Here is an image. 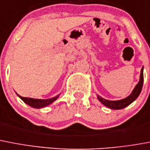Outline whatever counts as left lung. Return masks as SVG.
<instances>
[{"mask_svg": "<svg viewBox=\"0 0 150 150\" xmlns=\"http://www.w3.org/2000/svg\"><path fill=\"white\" fill-rule=\"evenodd\" d=\"M142 84H143V67L141 69V74H140V78L139 81L138 83L135 88L133 89L132 92L129 96L127 98L122 99V100H109L107 99L101 98L100 96L98 95V99L99 100L100 102H101L106 107L109 108L111 109H115V110H119V109H122L124 108L127 107L128 105L133 102L134 100H136V98L139 97L140 92L142 91Z\"/></svg>", "mask_w": 150, "mask_h": 150, "instance_id": "obj_1", "label": "left lung"}]
</instances>
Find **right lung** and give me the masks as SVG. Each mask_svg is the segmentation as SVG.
<instances>
[{"label": "right lung", "mask_w": 150, "mask_h": 150, "mask_svg": "<svg viewBox=\"0 0 150 150\" xmlns=\"http://www.w3.org/2000/svg\"><path fill=\"white\" fill-rule=\"evenodd\" d=\"M18 96L23 100L24 102L31 107L34 108H42L46 107L48 105H50V104H52L53 101H55L59 98V94L54 97V98H50V99H35V98H24V97H21L18 94Z\"/></svg>", "instance_id": "obj_1"}]
</instances>
